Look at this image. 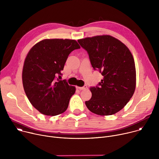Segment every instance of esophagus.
I'll list each match as a JSON object with an SVG mask.
<instances>
[{"label":"esophagus","instance_id":"1","mask_svg":"<svg viewBox=\"0 0 159 159\" xmlns=\"http://www.w3.org/2000/svg\"><path fill=\"white\" fill-rule=\"evenodd\" d=\"M77 88H78L79 89H80V90H84V89H85L87 88V85H84V86H83V87H77Z\"/></svg>","mask_w":159,"mask_h":159}]
</instances>
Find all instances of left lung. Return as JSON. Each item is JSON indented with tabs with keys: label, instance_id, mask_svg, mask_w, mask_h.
I'll return each instance as SVG.
<instances>
[{
	"label": "left lung",
	"instance_id": "8db88e82",
	"mask_svg": "<svg viewBox=\"0 0 159 159\" xmlns=\"http://www.w3.org/2000/svg\"><path fill=\"white\" fill-rule=\"evenodd\" d=\"M85 49L93 69L103 79L90 88L92 98L87 107L101 116L114 115L122 109L133 96L136 87L134 61L129 50L121 41L109 35L78 40Z\"/></svg>",
	"mask_w": 159,
	"mask_h": 159
}]
</instances>
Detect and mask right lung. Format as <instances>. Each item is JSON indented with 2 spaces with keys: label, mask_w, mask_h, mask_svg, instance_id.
Masks as SVG:
<instances>
[{
  "label": "right lung",
  "mask_w": 159,
  "mask_h": 159,
  "mask_svg": "<svg viewBox=\"0 0 159 159\" xmlns=\"http://www.w3.org/2000/svg\"><path fill=\"white\" fill-rule=\"evenodd\" d=\"M79 48L74 39H46L28 52L22 69V84L30 102L43 115H58L69 106L75 87L59 79L69 54Z\"/></svg>",
  "instance_id": "right-lung-1"
}]
</instances>
